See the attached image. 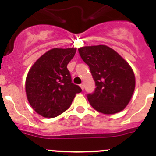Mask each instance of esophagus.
I'll return each mask as SVG.
<instances>
[{
    "label": "esophagus",
    "mask_w": 156,
    "mask_h": 156,
    "mask_svg": "<svg viewBox=\"0 0 156 156\" xmlns=\"http://www.w3.org/2000/svg\"><path fill=\"white\" fill-rule=\"evenodd\" d=\"M80 87H81V89H82V90H84V84H83V83H82V84H81Z\"/></svg>",
    "instance_id": "1"
}]
</instances>
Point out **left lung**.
Returning <instances> with one entry per match:
<instances>
[{
  "label": "left lung",
  "mask_w": 156,
  "mask_h": 156,
  "mask_svg": "<svg viewBox=\"0 0 156 156\" xmlns=\"http://www.w3.org/2000/svg\"><path fill=\"white\" fill-rule=\"evenodd\" d=\"M78 52L89 66L96 87L92 94L87 95L90 105L108 115L122 111L135 88V76L128 62L106 45L86 46Z\"/></svg>",
  "instance_id": "1"
}]
</instances>
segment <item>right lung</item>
I'll return each instance as SVG.
<instances>
[{"instance_id": "1", "label": "right lung", "mask_w": 156, "mask_h": 156, "mask_svg": "<svg viewBox=\"0 0 156 156\" xmlns=\"http://www.w3.org/2000/svg\"><path fill=\"white\" fill-rule=\"evenodd\" d=\"M76 48H52L31 66L26 78V93L30 106L44 117L53 118L70 107L82 91L72 83L67 65Z\"/></svg>"}]
</instances>
